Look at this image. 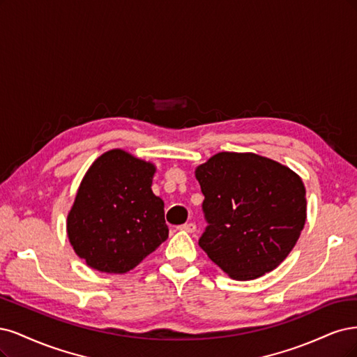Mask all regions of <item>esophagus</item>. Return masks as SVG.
Returning <instances> with one entry per match:
<instances>
[{"mask_svg":"<svg viewBox=\"0 0 357 357\" xmlns=\"http://www.w3.org/2000/svg\"><path fill=\"white\" fill-rule=\"evenodd\" d=\"M178 229H181V231H185V233H194L195 231V224L187 222V224H183V225H179Z\"/></svg>","mask_w":357,"mask_h":357,"instance_id":"34e87169","label":"esophagus"}]
</instances>
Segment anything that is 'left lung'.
I'll list each match as a JSON object with an SVG mask.
<instances>
[{"mask_svg": "<svg viewBox=\"0 0 357 357\" xmlns=\"http://www.w3.org/2000/svg\"><path fill=\"white\" fill-rule=\"evenodd\" d=\"M208 221L199 245L229 278L252 280L291 254L305 224L303 179L254 153H218L195 169Z\"/></svg>", "mask_w": 357, "mask_h": 357, "instance_id": "obj_1", "label": "left lung"}]
</instances>
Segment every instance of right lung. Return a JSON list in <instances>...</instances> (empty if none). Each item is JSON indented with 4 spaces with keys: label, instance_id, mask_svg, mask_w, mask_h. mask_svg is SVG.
<instances>
[{
    "label": "right lung",
    "instance_id": "1",
    "mask_svg": "<svg viewBox=\"0 0 357 357\" xmlns=\"http://www.w3.org/2000/svg\"><path fill=\"white\" fill-rule=\"evenodd\" d=\"M154 174L153 163L123 149L103 153L89 167L66 220L70 243L89 267L128 273L167 238Z\"/></svg>",
    "mask_w": 357,
    "mask_h": 357
}]
</instances>
